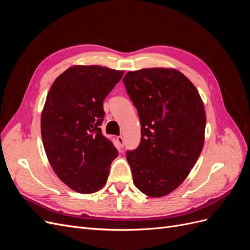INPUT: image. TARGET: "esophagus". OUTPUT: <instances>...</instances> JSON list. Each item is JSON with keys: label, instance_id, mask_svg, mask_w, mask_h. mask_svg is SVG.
Masks as SVG:
<instances>
[{"label": "esophagus", "instance_id": "1", "mask_svg": "<svg viewBox=\"0 0 250 250\" xmlns=\"http://www.w3.org/2000/svg\"><path fill=\"white\" fill-rule=\"evenodd\" d=\"M117 141H118V143H119L120 147H121V148H123V147H124V138H123V137H121V135H120V137H118V138H117Z\"/></svg>", "mask_w": 250, "mask_h": 250}]
</instances>
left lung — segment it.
Listing matches in <instances>:
<instances>
[{"label": "left lung", "mask_w": 250, "mask_h": 250, "mask_svg": "<svg viewBox=\"0 0 250 250\" xmlns=\"http://www.w3.org/2000/svg\"><path fill=\"white\" fill-rule=\"evenodd\" d=\"M123 82L141 121L140 145L126 154L133 183L149 197H164L184 183L201 153L203 101L193 83L172 67L128 72Z\"/></svg>", "instance_id": "left-lung-1"}]
</instances>
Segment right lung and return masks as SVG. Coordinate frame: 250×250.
<instances>
[{
  "mask_svg": "<svg viewBox=\"0 0 250 250\" xmlns=\"http://www.w3.org/2000/svg\"><path fill=\"white\" fill-rule=\"evenodd\" d=\"M124 71L101 65H73L53 82L41 116L48 161L58 178L73 191L92 194L106 184L118 156L99 127L103 100Z\"/></svg>",
  "mask_w": 250,
  "mask_h": 250,
  "instance_id": "right-lung-1",
  "label": "right lung"
}]
</instances>
